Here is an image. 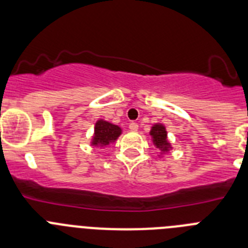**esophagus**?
Masks as SVG:
<instances>
[{
    "label": "esophagus",
    "mask_w": 248,
    "mask_h": 248,
    "mask_svg": "<svg viewBox=\"0 0 248 248\" xmlns=\"http://www.w3.org/2000/svg\"><path fill=\"white\" fill-rule=\"evenodd\" d=\"M129 129H130L131 131H138V129H139L138 123H130V124H129Z\"/></svg>",
    "instance_id": "1"
}]
</instances>
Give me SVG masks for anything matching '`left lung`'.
Wrapping results in <instances>:
<instances>
[{"instance_id":"8db88e82","label":"left lung","mask_w":248,"mask_h":248,"mask_svg":"<svg viewBox=\"0 0 248 248\" xmlns=\"http://www.w3.org/2000/svg\"><path fill=\"white\" fill-rule=\"evenodd\" d=\"M150 135L153 138L154 145L159 150H161V153H168L171 149V145H170L168 140V133H166V129L163 124H155L151 128Z\"/></svg>"}]
</instances>
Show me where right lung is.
<instances>
[{
    "label": "right lung",
    "instance_id": "obj_1",
    "mask_svg": "<svg viewBox=\"0 0 248 248\" xmlns=\"http://www.w3.org/2000/svg\"><path fill=\"white\" fill-rule=\"evenodd\" d=\"M122 134V129L111 123L99 119L94 126V135L92 140L93 146H107L114 143Z\"/></svg>",
    "mask_w": 248,
    "mask_h": 248
}]
</instances>
